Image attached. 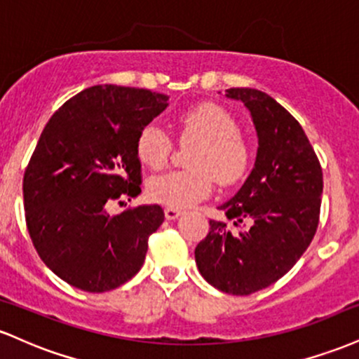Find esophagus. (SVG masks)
Here are the masks:
<instances>
[{
	"instance_id": "34e87169",
	"label": "esophagus",
	"mask_w": 359,
	"mask_h": 359,
	"mask_svg": "<svg viewBox=\"0 0 359 359\" xmlns=\"http://www.w3.org/2000/svg\"><path fill=\"white\" fill-rule=\"evenodd\" d=\"M165 217L167 219H177V217L180 216V214H182V211H180V209H177V208H165Z\"/></svg>"
}]
</instances>
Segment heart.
I'll use <instances>...</instances> for the list:
<instances>
[{"mask_svg":"<svg viewBox=\"0 0 359 359\" xmlns=\"http://www.w3.org/2000/svg\"><path fill=\"white\" fill-rule=\"evenodd\" d=\"M182 143H197L189 156V170L151 177L147 196L168 208H191L212 192L214 179L229 187L250 172L253 150L240 133L236 119L216 102H203L184 111L177 119ZM174 142L162 126L150 123L138 133L135 151L143 165L158 170L165 167Z\"/></svg>","mask_w":359,"mask_h":359,"instance_id":"1","label":"heart"}]
</instances>
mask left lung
<instances>
[{"mask_svg": "<svg viewBox=\"0 0 359 359\" xmlns=\"http://www.w3.org/2000/svg\"><path fill=\"white\" fill-rule=\"evenodd\" d=\"M226 96L250 109L257 162L236 196L219 205L240 233L209 221L196 263L212 287L250 295L282 278L311 245L319 224L323 168L302 126L273 97L248 88L228 89Z\"/></svg>", "mask_w": 359, "mask_h": 359, "instance_id": "obj_1", "label": "left lung"}]
</instances>
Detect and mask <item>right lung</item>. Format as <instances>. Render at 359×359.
<instances>
[{"label": "right lung", "mask_w": 359, "mask_h": 359, "mask_svg": "<svg viewBox=\"0 0 359 359\" xmlns=\"http://www.w3.org/2000/svg\"><path fill=\"white\" fill-rule=\"evenodd\" d=\"M167 100L148 89L93 86L45 125L23 175L25 221L39 257L69 285L113 290L142 269L163 209L137 205L109 216L108 208L142 192L135 142Z\"/></svg>", "instance_id": "right-lung-1"}]
</instances>
